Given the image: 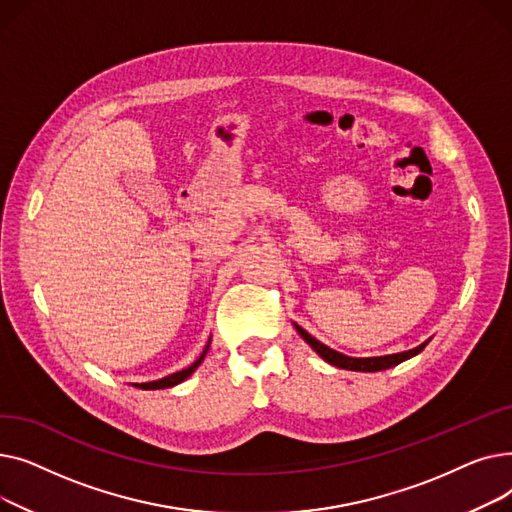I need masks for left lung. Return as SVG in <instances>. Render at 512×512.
I'll return each mask as SVG.
<instances>
[{"label": "left lung", "instance_id": "obj_1", "mask_svg": "<svg viewBox=\"0 0 512 512\" xmlns=\"http://www.w3.org/2000/svg\"><path fill=\"white\" fill-rule=\"evenodd\" d=\"M292 326H294V330H297V332L301 334V338L313 348V351H315L321 359L328 361L330 365H336V367H340V369H351V371H382V369H390V367H394V365H398V363H402V361H407V359L419 355V353L423 351V348H425V344L429 342V340H425V342L419 344L417 348H411V351H405V353L384 355V357L355 359V357H346V355L334 351V348L326 346L324 342H319L317 338H313V336H311L307 330H303L301 326H297V324H292Z\"/></svg>", "mask_w": 512, "mask_h": 512}]
</instances>
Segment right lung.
<instances>
[{
  "instance_id": "1",
  "label": "right lung",
  "mask_w": 512,
  "mask_h": 512,
  "mask_svg": "<svg viewBox=\"0 0 512 512\" xmlns=\"http://www.w3.org/2000/svg\"><path fill=\"white\" fill-rule=\"evenodd\" d=\"M209 344H211V338L207 340V346L203 348V353H201V357L193 363V365H188L186 369H182V371H176V373H170V375H166V378H161V380H155V382H145V384H134V386H139V388H143V390H164V388H172V386H176V384H180V382H184L188 375H193L195 373V369L203 363V359H205V355H207V351H209Z\"/></svg>"
}]
</instances>
